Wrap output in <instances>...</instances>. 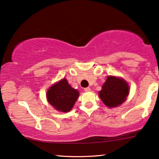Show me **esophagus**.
I'll list each match as a JSON object with an SVG mask.
<instances>
[{
    "label": "esophagus",
    "instance_id": "34e87169",
    "mask_svg": "<svg viewBox=\"0 0 159 159\" xmlns=\"http://www.w3.org/2000/svg\"><path fill=\"white\" fill-rule=\"evenodd\" d=\"M91 91V89H90L89 87H87V88H85L84 89V91H86V92H88V91Z\"/></svg>",
    "mask_w": 159,
    "mask_h": 159
}]
</instances>
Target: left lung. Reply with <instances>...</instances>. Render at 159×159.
Instances as JSON below:
<instances>
[{
  "label": "left lung",
  "mask_w": 159,
  "mask_h": 159,
  "mask_svg": "<svg viewBox=\"0 0 159 159\" xmlns=\"http://www.w3.org/2000/svg\"><path fill=\"white\" fill-rule=\"evenodd\" d=\"M98 93L106 106L108 108L117 107L126 100L129 94V86L122 78L109 75Z\"/></svg>",
  "instance_id": "1"
}]
</instances>
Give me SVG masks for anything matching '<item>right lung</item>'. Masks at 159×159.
<instances>
[{"instance_id": "right-lung-1", "label": "right lung", "mask_w": 159, "mask_h": 159, "mask_svg": "<svg viewBox=\"0 0 159 159\" xmlns=\"http://www.w3.org/2000/svg\"><path fill=\"white\" fill-rule=\"evenodd\" d=\"M79 96V91L73 89L66 79L51 86L46 93L48 103L57 111L66 113L71 110Z\"/></svg>"}]
</instances>
